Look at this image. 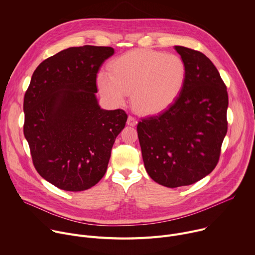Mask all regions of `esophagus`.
<instances>
[{
	"instance_id": "obj_1",
	"label": "esophagus",
	"mask_w": 255,
	"mask_h": 255,
	"mask_svg": "<svg viewBox=\"0 0 255 255\" xmlns=\"http://www.w3.org/2000/svg\"><path fill=\"white\" fill-rule=\"evenodd\" d=\"M127 124H128L129 126H135V125L137 124V121H136V119H135L134 117L129 116L128 119H127Z\"/></svg>"
}]
</instances>
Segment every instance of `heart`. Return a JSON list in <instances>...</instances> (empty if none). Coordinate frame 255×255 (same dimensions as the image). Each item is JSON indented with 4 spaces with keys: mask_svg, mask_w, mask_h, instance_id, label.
Segmentation results:
<instances>
[{
    "mask_svg": "<svg viewBox=\"0 0 255 255\" xmlns=\"http://www.w3.org/2000/svg\"><path fill=\"white\" fill-rule=\"evenodd\" d=\"M187 77L188 67L180 56L135 49L115 58L109 66V72H101L98 87L111 105H123L131 93V103L136 111L154 115L176 101Z\"/></svg>",
    "mask_w": 255,
    "mask_h": 255,
    "instance_id": "1",
    "label": "heart"
}]
</instances>
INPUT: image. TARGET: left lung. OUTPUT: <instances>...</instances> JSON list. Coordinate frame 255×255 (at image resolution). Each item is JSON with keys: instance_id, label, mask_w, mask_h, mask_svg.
Masks as SVG:
<instances>
[{"instance_id": "8db88e82", "label": "left lung", "mask_w": 255, "mask_h": 255, "mask_svg": "<svg viewBox=\"0 0 255 255\" xmlns=\"http://www.w3.org/2000/svg\"><path fill=\"white\" fill-rule=\"evenodd\" d=\"M174 49L188 67L184 90L166 110L137 125L145 169L167 188L195 184L213 171L228 126L227 89L216 66L200 51Z\"/></svg>"}]
</instances>
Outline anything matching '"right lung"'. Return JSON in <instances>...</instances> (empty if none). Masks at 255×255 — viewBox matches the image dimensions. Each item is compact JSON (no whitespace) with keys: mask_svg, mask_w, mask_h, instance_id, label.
<instances>
[{"mask_svg":"<svg viewBox=\"0 0 255 255\" xmlns=\"http://www.w3.org/2000/svg\"><path fill=\"white\" fill-rule=\"evenodd\" d=\"M112 47H69L42 61L25 93L24 136L37 172L58 189L81 192L106 173L125 111L104 110L97 74Z\"/></svg>","mask_w":255,"mask_h":255,"instance_id":"obj_1","label":"right lung"}]
</instances>
